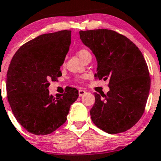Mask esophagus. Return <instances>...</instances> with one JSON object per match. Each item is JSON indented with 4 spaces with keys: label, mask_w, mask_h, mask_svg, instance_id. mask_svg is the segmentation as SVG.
I'll use <instances>...</instances> for the list:
<instances>
[{
    "label": "esophagus",
    "mask_w": 161,
    "mask_h": 161,
    "mask_svg": "<svg viewBox=\"0 0 161 161\" xmlns=\"http://www.w3.org/2000/svg\"><path fill=\"white\" fill-rule=\"evenodd\" d=\"M86 90H83L82 89H79V97L83 96V95H84L85 94H86Z\"/></svg>",
    "instance_id": "esophagus-1"
}]
</instances>
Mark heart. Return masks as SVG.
<instances>
[{
    "instance_id": "obj_1",
    "label": "heart",
    "mask_w": 161,
    "mask_h": 161,
    "mask_svg": "<svg viewBox=\"0 0 161 161\" xmlns=\"http://www.w3.org/2000/svg\"><path fill=\"white\" fill-rule=\"evenodd\" d=\"M89 55H91V54H90L89 51L86 49H79V52H78V56H79V57L80 58L81 60H82V59H85V58H86L87 56H89Z\"/></svg>"
}]
</instances>
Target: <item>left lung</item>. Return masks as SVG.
<instances>
[{
  "label": "left lung",
  "instance_id": "obj_1",
  "mask_svg": "<svg viewBox=\"0 0 161 161\" xmlns=\"http://www.w3.org/2000/svg\"><path fill=\"white\" fill-rule=\"evenodd\" d=\"M79 35L96 58L95 77L109 80L107 94L94 93L92 120L108 134L126 131L140 120L149 95L151 78L144 56L129 39L111 30L80 31Z\"/></svg>",
  "mask_w": 161,
  "mask_h": 161
}]
</instances>
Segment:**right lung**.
Instances as JSON below:
<instances>
[{"mask_svg":"<svg viewBox=\"0 0 161 161\" xmlns=\"http://www.w3.org/2000/svg\"><path fill=\"white\" fill-rule=\"evenodd\" d=\"M70 43L71 31L42 34L20 47L10 62L8 102L18 123L33 135H49L59 128L79 97L75 88H66L56 98L48 90L49 81L62 75L59 69Z\"/></svg>","mask_w":161,"mask_h":161,"instance_id":"1","label":"right lung"}]
</instances>
